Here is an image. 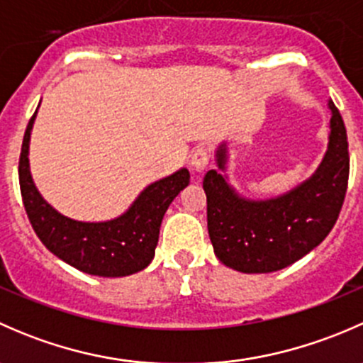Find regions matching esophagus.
<instances>
[{"label": "esophagus", "instance_id": "1", "mask_svg": "<svg viewBox=\"0 0 363 363\" xmlns=\"http://www.w3.org/2000/svg\"><path fill=\"white\" fill-rule=\"evenodd\" d=\"M191 168L195 172H203L208 164V152L205 147H196L191 155Z\"/></svg>", "mask_w": 363, "mask_h": 363}]
</instances>
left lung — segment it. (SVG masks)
Returning <instances> with one entry per match:
<instances>
[{
  "mask_svg": "<svg viewBox=\"0 0 363 363\" xmlns=\"http://www.w3.org/2000/svg\"><path fill=\"white\" fill-rule=\"evenodd\" d=\"M330 131L314 174L283 195L247 199L228 177V144L216 149L218 170L203 177L207 228L214 255L230 269L269 274L291 265L320 246L334 228L346 195L350 152L344 121L328 100Z\"/></svg>",
  "mask_w": 363,
  "mask_h": 363,
  "instance_id": "1",
  "label": "left lung"
}]
</instances>
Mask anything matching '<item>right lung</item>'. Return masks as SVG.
<instances>
[{
	"label": "right lung",
	"instance_id": "add662e5",
	"mask_svg": "<svg viewBox=\"0 0 363 363\" xmlns=\"http://www.w3.org/2000/svg\"><path fill=\"white\" fill-rule=\"evenodd\" d=\"M40 107V105H38ZM38 108L26 128L19 160L23 202L43 246L80 272L100 277H124L144 270L155 258L160 226L168 205L189 184V170L151 182L117 218L107 221H80L52 207L33 181L29 142Z\"/></svg>",
	"mask_w": 363,
	"mask_h": 363
}]
</instances>
